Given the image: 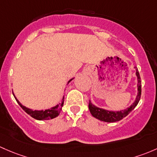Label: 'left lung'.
<instances>
[{
	"label": "left lung",
	"instance_id": "left-lung-1",
	"mask_svg": "<svg viewBox=\"0 0 157 157\" xmlns=\"http://www.w3.org/2000/svg\"><path fill=\"white\" fill-rule=\"evenodd\" d=\"M135 68L136 67H135ZM136 76L138 77V95H137L136 99L134 101V103L126 110H120V111H110V110H105L99 108H97L96 106L93 105L91 103V101L89 102V109L91 113V114L95 118L98 119L101 121L107 122V123H113V122L120 121V120L126 117L127 115L134 109L137 105L139 102L140 98H141V77H140L139 72H138V68H136Z\"/></svg>",
	"mask_w": 157,
	"mask_h": 157
}]
</instances>
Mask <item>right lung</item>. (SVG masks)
<instances>
[{
  "label": "right lung",
  "instance_id": "obj_1",
  "mask_svg": "<svg viewBox=\"0 0 157 157\" xmlns=\"http://www.w3.org/2000/svg\"><path fill=\"white\" fill-rule=\"evenodd\" d=\"M71 80H70L68 81V83L70 81H71ZM15 97V96H14ZM16 98V101L18 102V104L19 105V106L22 108L26 113H28L29 115H30L31 117L36 119V120H49V119H53L56 117L59 116V113H60L61 110H62V107L63 106L64 104V98H63V101H62V104H59L57 105L56 106L53 107V108H51L49 109H47V110H32L31 109H29L26 107L23 106L22 104L17 100V98L15 97Z\"/></svg>",
  "mask_w": 157,
  "mask_h": 157
}]
</instances>
